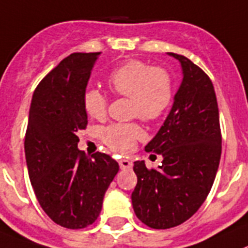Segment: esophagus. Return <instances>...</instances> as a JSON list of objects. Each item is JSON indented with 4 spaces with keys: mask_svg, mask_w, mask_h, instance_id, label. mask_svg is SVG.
Returning a JSON list of instances; mask_svg holds the SVG:
<instances>
[{
    "mask_svg": "<svg viewBox=\"0 0 248 248\" xmlns=\"http://www.w3.org/2000/svg\"><path fill=\"white\" fill-rule=\"evenodd\" d=\"M118 165L122 170H131L133 166V162L130 160V158H121L118 161Z\"/></svg>",
    "mask_w": 248,
    "mask_h": 248,
    "instance_id": "34e87169",
    "label": "esophagus"
}]
</instances>
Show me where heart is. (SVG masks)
Returning <instances> with one entry per match:
<instances>
[{
	"instance_id": "heart-1",
	"label": "heart",
	"mask_w": 248,
	"mask_h": 248,
	"mask_svg": "<svg viewBox=\"0 0 248 248\" xmlns=\"http://www.w3.org/2000/svg\"><path fill=\"white\" fill-rule=\"evenodd\" d=\"M108 85L113 93L131 98V116L145 122L158 120L173 97L171 75L165 68L140 60H131L115 68ZM83 107L90 117L102 120L107 115V96L96 88H88L83 93ZM142 137L143 131L137 124H112L101 131L103 143L122 154L132 151Z\"/></svg>"
}]
</instances>
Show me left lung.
<instances>
[{
	"instance_id": "left-lung-1",
	"label": "left lung",
	"mask_w": 248,
	"mask_h": 248,
	"mask_svg": "<svg viewBox=\"0 0 248 248\" xmlns=\"http://www.w3.org/2000/svg\"><path fill=\"white\" fill-rule=\"evenodd\" d=\"M170 56L181 62L184 79L163 126L145 147L161 155L162 165L147 169L136 161L137 185L131 196L137 218L156 230L181 225L197 212L214 185L222 150L210 77L185 56Z\"/></svg>"
}]
</instances>
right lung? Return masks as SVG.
<instances>
[{"instance_id":"1","label":"right lung","mask_w":248,"mask_h":248,"mask_svg":"<svg viewBox=\"0 0 248 248\" xmlns=\"http://www.w3.org/2000/svg\"><path fill=\"white\" fill-rule=\"evenodd\" d=\"M101 52L72 53L38 83L25 136L30 181L42 210L70 230L97 219L103 196L118 172L106 154L91 157L77 148L76 133L87 127L83 93Z\"/></svg>"}]
</instances>
